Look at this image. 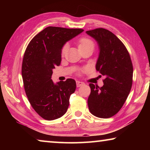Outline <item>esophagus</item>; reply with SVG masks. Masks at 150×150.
<instances>
[{
  "label": "esophagus",
  "instance_id": "esophagus-1",
  "mask_svg": "<svg viewBox=\"0 0 150 150\" xmlns=\"http://www.w3.org/2000/svg\"><path fill=\"white\" fill-rule=\"evenodd\" d=\"M84 84H85V83H83V82H82V81H76V85H77V87H81V86H82V85H83Z\"/></svg>",
  "mask_w": 150,
  "mask_h": 150
}]
</instances>
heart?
Segmentation results:
<instances>
[{
    "instance_id": "heart-1",
    "label": "heart",
    "mask_w": 150,
    "mask_h": 150,
    "mask_svg": "<svg viewBox=\"0 0 150 150\" xmlns=\"http://www.w3.org/2000/svg\"><path fill=\"white\" fill-rule=\"evenodd\" d=\"M89 46H92L94 47V43L92 41V40L87 38H81L78 41V47L79 49L81 50L82 48H85V47H87ZM67 45H64L62 49V55H64L66 51H67Z\"/></svg>"
}]
</instances>
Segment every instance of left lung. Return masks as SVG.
I'll list each match as a JSON object with an SVG mask.
<instances>
[{
  "label": "left lung",
  "instance_id": "left-lung-1",
  "mask_svg": "<svg viewBox=\"0 0 150 150\" xmlns=\"http://www.w3.org/2000/svg\"><path fill=\"white\" fill-rule=\"evenodd\" d=\"M86 33L97 42L100 52L96 69L105 77L102 87L89 84L88 109L96 117L108 118L120 110L130 92L132 63L125 45L112 32L100 28Z\"/></svg>",
  "mask_w": 150,
  "mask_h": 150
}]
</instances>
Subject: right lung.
Listing matches in <instances>:
<instances>
[{"label":"right lung","instance_id":"obj_1","mask_svg":"<svg viewBox=\"0 0 150 150\" xmlns=\"http://www.w3.org/2000/svg\"><path fill=\"white\" fill-rule=\"evenodd\" d=\"M84 30L49 26L33 38L25 51L22 65L24 90L34 110L45 120L62 117L69 107L76 88L75 81L67 79L54 84L52 69L59 66L66 42Z\"/></svg>","mask_w":150,"mask_h":150}]
</instances>
